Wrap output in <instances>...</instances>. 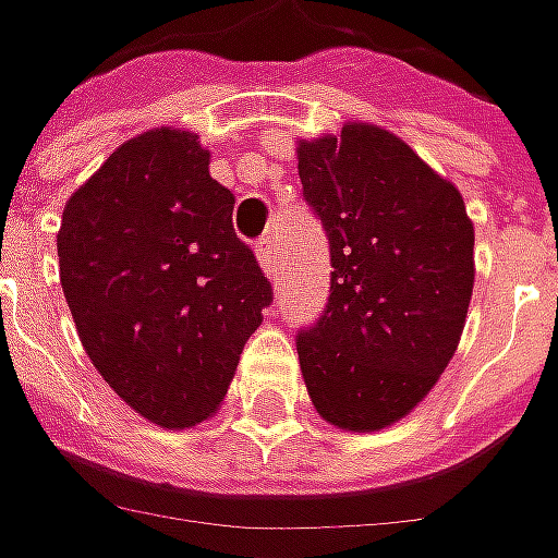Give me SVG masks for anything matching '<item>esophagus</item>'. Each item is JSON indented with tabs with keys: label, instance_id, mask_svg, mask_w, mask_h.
<instances>
[{
	"label": "esophagus",
	"instance_id": "obj_1",
	"mask_svg": "<svg viewBox=\"0 0 558 558\" xmlns=\"http://www.w3.org/2000/svg\"><path fill=\"white\" fill-rule=\"evenodd\" d=\"M256 259H259L265 275H275V268H278V253H275V238H271V234H265V238L256 243Z\"/></svg>",
	"mask_w": 558,
	"mask_h": 558
}]
</instances>
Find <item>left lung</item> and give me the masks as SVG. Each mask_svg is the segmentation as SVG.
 Listing matches in <instances>:
<instances>
[{
    "label": "left lung",
    "instance_id": "obj_1",
    "mask_svg": "<svg viewBox=\"0 0 558 558\" xmlns=\"http://www.w3.org/2000/svg\"><path fill=\"white\" fill-rule=\"evenodd\" d=\"M330 241V299L296 337L315 411L345 433L404 420L451 364L475 283L463 194L389 129L345 123L296 145Z\"/></svg>",
    "mask_w": 558,
    "mask_h": 558
}]
</instances>
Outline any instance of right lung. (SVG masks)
Listing matches in <instances>:
<instances>
[{"label": "right lung", "mask_w": 558, "mask_h": 558, "mask_svg": "<svg viewBox=\"0 0 558 558\" xmlns=\"http://www.w3.org/2000/svg\"><path fill=\"white\" fill-rule=\"evenodd\" d=\"M231 209L197 135L160 125L117 147L61 216L58 265L80 342L107 386L163 429L219 411L271 302Z\"/></svg>", "instance_id": "right-lung-1"}]
</instances>
